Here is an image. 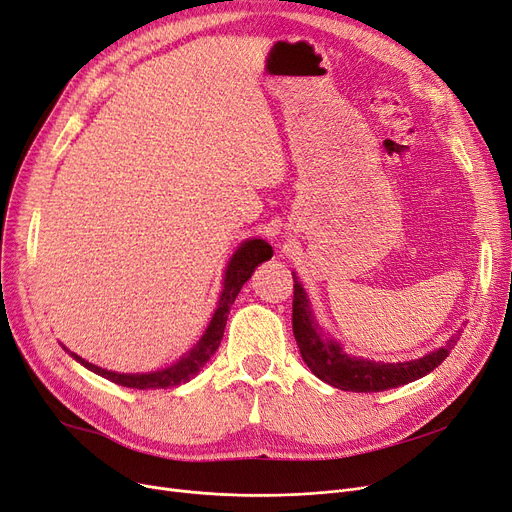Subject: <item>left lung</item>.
Instances as JSON below:
<instances>
[{"instance_id": "8db88e82", "label": "left lung", "mask_w": 512, "mask_h": 512, "mask_svg": "<svg viewBox=\"0 0 512 512\" xmlns=\"http://www.w3.org/2000/svg\"><path fill=\"white\" fill-rule=\"evenodd\" d=\"M292 327L294 338L298 342L300 355L309 370L323 382L332 384L340 391L353 393H378L397 388L401 384L414 382L426 374H431L439 367L449 351L454 349L460 340V332L447 340L439 351L428 353L420 359L399 361V363H384L351 357L342 351V346L325 334L323 327L317 323L309 296H306L302 283L294 275V302H292Z\"/></svg>"}]
</instances>
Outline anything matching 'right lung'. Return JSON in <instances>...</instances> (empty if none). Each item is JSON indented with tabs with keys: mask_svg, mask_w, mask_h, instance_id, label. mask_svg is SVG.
<instances>
[{
	"mask_svg": "<svg viewBox=\"0 0 512 512\" xmlns=\"http://www.w3.org/2000/svg\"><path fill=\"white\" fill-rule=\"evenodd\" d=\"M273 256V248L264 241V239H248L243 241L233 258L227 264V271H224V283H222V294L218 300L216 311L212 315V321L208 325V330L203 332L201 340L193 346L189 353L182 355L174 365L166 367V370H157L149 374H119V372H109L102 370V367L88 363L86 359H81L79 355L71 353L69 349H63L84 367H88L90 372L107 378L115 384H121L126 388H138V391H149V388H172L178 384L189 382L193 376L199 374V370L206 365L216 349L220 346L222 334H224V325H227V317L231 313V306L243 288V283L248 281L254 273L258 264L264 260H269Z\"/></svg>",
	"mask_w": 512,
	"mask_h": 512,
	"instance_id": "right-lung-1",
	"label": "right lung"
}]
</instances>
